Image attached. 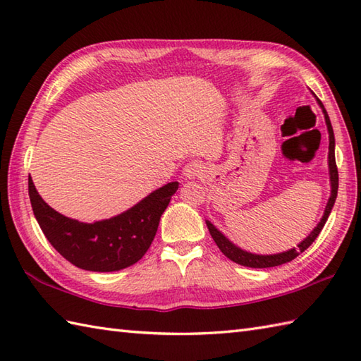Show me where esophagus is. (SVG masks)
Masks as SVG:
<instances>
[{
  "label": "esophagus",
  "instance_id": "obj_1",
  "mask_svg": "<svg viewBox=\"0 0 361 361\" xmlns=\"http://www.w3.org/2000/svg\"><path fill=\"white\" fill-rule=\"evenodd\" d=\"M203 173V164L198 163V161H190L183 169V176L186 180H195L197 176H200Z\"/></svg>",
  "mask_w": 361,
  "mask_h": 361
}]
</instances>
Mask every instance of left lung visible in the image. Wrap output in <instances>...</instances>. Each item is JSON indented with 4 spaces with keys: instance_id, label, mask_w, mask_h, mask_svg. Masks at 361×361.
<instances>
[{
    "instance_id": "1",
    "label": "left lung",
    "mask_w": 361,
    "mask_h": 361,
    "mask_svg": "<svg viewBox=\"0 0 361 361\" xmlns=\"http://www.w3.org/2000/svg\"><path fill=\"white\" fill-rule=\"evenodd\" d=\"M313 97L317 99L319 109L323 110L324 121H326V126H327V133H329L327 164H329V181H331V197H329V200H327L323 217H321V220L318 221V225L312 229L310 234L305 237L304 240L298 243L296 248L293 247V248H290L287 251L276 252V255H256V252H250L247 250H242L240 247H237L234 242L229 240L224 233L219 231V229L214 226L209 220H206V225H208V229H209L214 242L217 243V247L220 248V251L235 264L243 265V267H251V268H270V267H278V265H282V264H287V262H290V260H293L295 257L301 255V252L307 250L310 245L315 242V239L321 233V229H323L324 225H326V221L329 219V214H331L334 204H335L336 194H338V171H336V163H335V136H334V128H332V124H331V119H329V114L324 109V105L321 104L319 99L315 94H313Z\"/></svg>"
}]
</instances>
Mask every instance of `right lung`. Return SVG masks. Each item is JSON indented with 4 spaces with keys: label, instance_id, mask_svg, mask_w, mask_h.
<instances>
[{
    "label": "right lung",
    "instance_id": "obj_1",
    "mask_svg": "<svg viewBox=\"0 0 361 361\" xmlns=\"http://www.w3.org/2000/svg\"><path fill=\"white\" fill-rule=\"evenodd\" d=\"M178 181L153 190L118 216L85 224L52 209L29 178V198L43 234L60 255L88 271H119L136 264L155 239L159 219Z\"/></svg>",
    "mask_w": 361,
    "mask_h": 361
}]
</instances>
